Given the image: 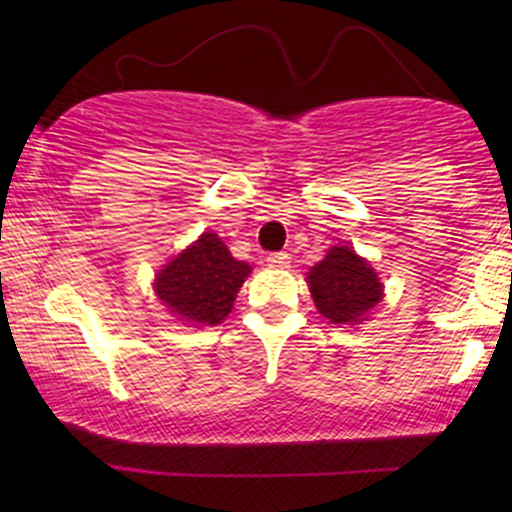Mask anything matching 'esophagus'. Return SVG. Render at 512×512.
<instances>
[{
    "instance_id": "obj_1",
    "label": "esophagus",
    "mask_w": 512,
    "mask_h": 512,
    "mask_svg": "<svg viewBox=\"0 0 512 512\" xmlns=\"http://www.w3.org/2000/svg\"><path fill=\"white\" fill-rule=\"evenodd\" d=\"M291 264V257L286 252H272L267 255V267L269 269H286Z\"/></svg>"
}]
</instances>
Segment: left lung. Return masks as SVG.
I'll use <instances>...</instances> for the list:
<instances>
[{"label": "left lung", "instance_id": "obj_1", "mask_svg": "<svg viewBox=\"0 0 512 512\" xmlns=\"http://www.w3.org/2000/svg\"><path fill=\"white\" fill-rule=\"evenodd\" d=\"M317 313L332 325H361L383 301V284L368 260L334 245L305 276Z\"/></svg>", "mask_w": 512, "mask_h": 512}]
</instances>
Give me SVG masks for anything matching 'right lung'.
<instances>
[{"instance_id": "add662e5", "label": "right lung", "mask_w": 512, "mask_h": 512, "mask_svg": "<svg viewBox=\"0 0 512 512\" xmlns=\"http://www.w3.org/2000/svg\"><path fill=\"white\" fill-rule=\"evenodd\" d=\"M248 274L250 264L236 260L223 240L207 231L156 274L154 291L182 325H219Z\"/></svg>"}]
</instances>
